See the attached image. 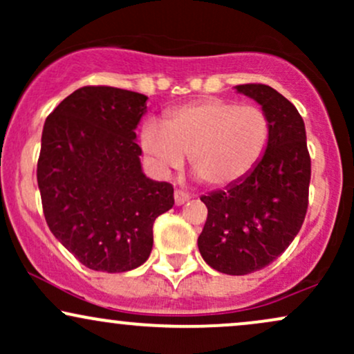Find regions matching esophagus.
Segmentation results:
<instances>
[{
  "label": "esophagus",
  "instance_id": "obj_1",
  "mask_svg": "<svg viewBox=\"0 0 354 354\" xmlns=\"http://www.w3.org/2000/svg\"><path fill=\"white\" fill-rule=\"evenodd\" d=\"M189 198H191V194L186 193V191H181V189L174 191V203H176V206L185 205V203L188 201Z\"/></svg>",
  "mask_w": 354,
  "mask_h": 354
}]
</instances>
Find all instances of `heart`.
I'll list each match as a JSON object with an SVG mask.
<instances>
[{"instance_id":"obj_1","label":"heart","mask_w":354,"mask_h":354,"mask_svg":"<svg viewBox=\"0 0 354 354\" xmlns=\"http://www.w3.org/2000/svg\"><path fill=\"white\" fill-rule=\"evenodd\" d=\"M270 135L263 109L211 98L171 109L165 126L145 123L140 145L160 176L181 168L188 156L191 171L205 185L225 188L253 171L265 156Z\"/></svg>"}]
</instances>
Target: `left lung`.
<instances>
[{
  "mask_svg": "<svg viewBox=\"0 0 354 354\" xmlns=\"http://www.w3.org/2000/svg\"><path fill=\"white\" fill-rule=\"evenodd\" d=\"M270 120V143L245 180L201 196L208 208L198 238L213 270L241 276L273 263L291 245L306 216L311 160L298 109L266 84H239Z\"/></svg>",
  "mask_w": 354,
  "mask_h": 354,
  "instance_id": "obj_1",
  "label": "left lung"
}]
</instances>
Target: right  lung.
<instances>
[{"label": "right lung", "instance_id": "obj_1", "mask_svg": "<svg viewBox=\"0 0 354 354\" xmlns=\"http://www.w3.org/2000/svg\"><path fill=\"white\" fill-rule=\"evenodd\" d=\"M148 96L84 86L44 121L38 188L56 239L89 270L123 273L149 258L153 223L173 208V186L141 169L138 123Z\"/></svg>", "mask_w": 354, "mask_h": 354}]
</instances>
